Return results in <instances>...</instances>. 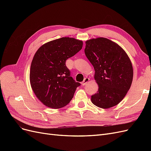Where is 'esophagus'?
<instances>
[{
  "instance_id": "34e87169",
  "label": "esophagus",
  "mask_w": 151,
  "mask_h": 151,
  "mask_svg": "<svg viewBox=\"0 0 151 151\" xmlns=\"http://www.w3.org/2000/svg\"><path fill=\"white\" fill-rule=\"evenodd\" d=\"M89 81V79L88 78V77H86V78L84 79V80L83 81V82H82V85H83V86H85L87 83H88V82Z\"/></svg>"
}]
</instances>
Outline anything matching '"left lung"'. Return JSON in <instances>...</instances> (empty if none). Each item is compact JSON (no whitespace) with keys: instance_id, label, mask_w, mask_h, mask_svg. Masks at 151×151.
Masks as SVG:
<instances>
[{"instance_id":"obj_1","label":"left lung","mask_w":151,"mask_h":151,"mask_svg":"<svg viewBox=\"0 0 151 151\" xmlns=\"http://www.w3.org/2000/svg\"><path fill=\"white\" fill-rule=\"evenodd\" d=\"M86 56L94 67L99 88L91 101L104 109L111 108L124 98L133 80V67L126 52L105 38L86 42Z\"/></svg>"}]
</instances>
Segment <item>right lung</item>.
Here are the masks:
<instances>
[{"label": "right lung", "instance_id": "obj_1", "mask_svg": "<svg viewBox=\"0 0 151 151\" xmlns=\"http://www.w3.org/2000/svg\"><path fill=\"white\" fill-rule=\"evenodd\" d=\"M82 41L64 37L42 45L31 62L29 79L36 97L45 106L57 109L66 106L81 86L70 76L65 62L83 48Z\"/></svg>", "mask_w": 151, "mask_h": 151}]
</instances>
